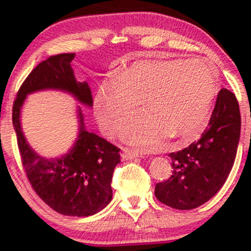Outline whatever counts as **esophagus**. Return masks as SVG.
<instances>
[{
    "label": "esophagus",
    "instance_id": "esophagus-1",
    "mask_svg": "<svg viewBox=\"0 0 251 251\" xmlns=\"http://www.w3.org/2000/svg\"><path fill=\"white\" fill-rule=\"evenodd\" d=\"M121 156L123 160H131V159H136V157H138L139 154L130 150H123Z\"/></svg>",
    "mask_w": 251,
    "mask_h": 251
}]
</instances>
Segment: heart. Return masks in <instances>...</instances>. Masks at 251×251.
Wrapping results in <instances>:
<instances>
[{
    "label": "heart",
    "mask_w": 251,
    "mask_h": 251,
    "mask_svg": "<svg viewBox=\"0 0 251 251\" xmlns=\"http://www.w3.org/2000/svg\"><path fill=\"white\" fill-rule=\"evenodd\" d=\"M214 72L202 61H139L116 71L113 83L100 85L95 96L99 126L114 135L140 100L122 130V138L152 151L167 136L190 139L203 125L216 95Z\"/></svg>",
    "instance_id": "obj_1"
}]
</instances>
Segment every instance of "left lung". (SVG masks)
<instances>
[{
  "label": "left lung",
  "instance_id": "obj_1",
  "mask_svg": "<svg viewBox=\"0 0 251 251\" xmlns=\"http://www.w3.org/2000/svg\"><path fill=\"white\" fill-rule=\"evenodd\" d=\"M241 116L234 94L218 92L208 126L198 142L170 153L173 175L155 185V197L179 210L200 207L221 190L234 163Z\"/></svg>",
  "mask_w": 251,
  "mask_h": 251
}]
</instances>
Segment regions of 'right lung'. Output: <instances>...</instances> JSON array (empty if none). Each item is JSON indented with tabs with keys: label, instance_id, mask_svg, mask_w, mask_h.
Segmentation results:
<instances>
[{
	"label": "right lung",
	"instance_id": "obj_1",
	"mask_svg": "<svg viewBox=\"0 0 251 251\" xmlns=\"http://www.w3.org/2000/svg\"><path fill=\"white\" fill-rule=\"evenodd\" d=\"M74 53H60L37 65L20 87L12 108V123L24 169L32 187L54 211L65 216L87 217L97 214L112 200L113 171L120 163V150L85 129L84 115L77 106L78 132L64 155L46 157L32 149L24 135L22 108L27 96L57 90L70 94L78 104L92 107L87 82L75 78L71 63Z\"/></svg>",
	"mask_w": 251,
	"mask_h": 251
}]
</instances>
